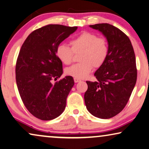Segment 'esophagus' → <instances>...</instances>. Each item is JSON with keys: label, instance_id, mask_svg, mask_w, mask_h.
I'll list each match as a JSON object with an SVG mask.
<instances>
[{"label": "esophagus", "instance_id": "esophagus-1", "mask_svg": "<svg viewBox=\"0 0 149 149\" xmlns=\"http://www.w3.org/2000/svg\"><path fill=\"white\" fill-rule=\"evenodd\" d=\"M81 80L78 78H76V77H74V81L75 83H77V82H79Z\"/></svg>", "mask_w": 149, "mask_h": 149}]
</instances>
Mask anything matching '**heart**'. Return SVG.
Returning a JSON list of instances; mask_svg holds the SVG:
<instances>
[{
  "instance_id": "1",
  "label": "heart",
  "mask_w": 149,
  "mask_h": 149,
  "mask_svg": "<svg viewBox=\"0 0 149 149\" xmlns=\"http://www.w3.org/2000/svg\"><path fill=\"white\" fill-rule=\"evenodd\" d=\"M71 47L65 44H60L56 49V55L62 63H72L74 53H81V63L74 64L65 69L69 75L78 79L86 77L92 72L93 67H101L107 59L109 47L107 40L98 37L93 33L84 31L70 41Z\"/></svg>"
}]
</instances>
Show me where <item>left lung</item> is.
<instances>
[{
  "label": "left lung",
  "mask_w": 149,
  "mask_h": 149,
  "mask_svg": "<svg viewBox=\"0 0 149 149\" xmlns=\"http://www.w3.org/2000/svg\"><path fill=\"white\" fill-rule=\"evenodd\" d=\"M107 39V59L94 75L97 81H87L84 100L93 116L108 119L116 116L125 107L137 78L136 58L131 42L125 33L108 23L90 25Z\"/></svg>",
  "instance_id": "8db88e82"
}]
</instances>
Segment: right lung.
Here are the masks:
<instances>
[{
	"label": "right lung",
	"mask_w": 149,
	"mask_h": 149,
	"mask_svg": "<svg viewBox=\"0 0 149 149\" xmlns=\"http://www.w3.org/2000/svg\"><path fill=\"white\" fill-rule=\"evenodd\" d=\"M77 29L44 26L29 35L19 52L15 68L18 90L29 112L42 120L58 117L65 108L74 81L68 75L54 82L63 74L56 49Z\"/></svg>",
	"instance_id": "obj_1"
}]
</instances>
